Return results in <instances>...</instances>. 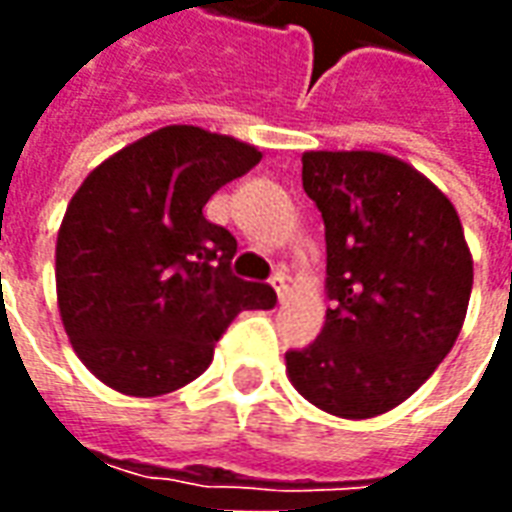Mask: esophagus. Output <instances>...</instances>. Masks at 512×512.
I'll use <instances>...</instances> for the list:
<instances>
[{"instance_id":"obj_1","label":"esophagus","mask_w":512,"mask_h":512,"mask_svg":"<svg viewBox=\"0 0 512 512\" xmlns=\"http://www.w3.org/2000/svg\"><path fill=\"white\" fill-rule=\"evenodd\" d=\"M271 288L277 290L279 301L288 299V277H285V271H274L271 274Z\"/></svg>"}]
</instances>
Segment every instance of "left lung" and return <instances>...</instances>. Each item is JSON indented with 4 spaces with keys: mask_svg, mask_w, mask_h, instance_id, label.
Returning a JSON list of instances; mask_svg holds the SVG:
<instances>
[{
    "mask_svg": "<svg viewBox=\"0 0 512 512\" xmlns=\"http://www.w3.org/2000/svg\"><path fill=\"white\" fill-rule=\"evenodd\" d=\"M301 183L323 216L334 307L285 354L293 386L343 419L378 417L425 384L461 334L472 255L452 202L384 153L312 150Z\"/></svg>",
    "mask_w": 512,
    "mask_h": 512,
    "instance_id": "obj_1",
    "label": "left lung"
}]
</instances>
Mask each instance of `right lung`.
Returning <instances> with one entry per match:
<instances>
[{"instance_id":"1","label":"right lung","mask_w":512,"mask_h":512,"mask_svg":"<svg viewBox=\"0 0 512 512\" xmlns=\"http://www.w3.org/2000/svg\"><path fill=\"white\" fill-rule=\"evenodd\" d=\"M260 150L197 126H167L95 167L57 235V299L90 373L123 395L180 389L211 365L241 310L277 293L233 274L238 244L202 216Z\"/></svg>"}]
</instances>
